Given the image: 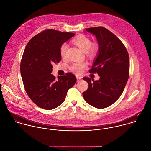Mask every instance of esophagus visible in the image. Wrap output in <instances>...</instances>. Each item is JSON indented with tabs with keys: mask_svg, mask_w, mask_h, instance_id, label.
Segmentation results:
<instances>
[{
	"mask_svg": "<svg viewBox=\"0 0 151 151\" xmlns=\"http://www.w3.org/2000/svg\"><path fill=\"white\" fill-rule=\"evenodd\" d=\"M76 79H77V82H79V81H81L82 80V78L81 76H76Z\"/></svg>",
	"mask_w": 151,
	"mask_h": 151,
	"instance_id": "obj_1",
	"label": "esophagus"
}]
</instances>
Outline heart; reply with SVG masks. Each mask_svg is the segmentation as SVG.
Masks as SVG:
<instances>
[{
	"instance_id": "obj_1",
	"label": "heart",
	"mask_w": 151,
	"mask_h": 151,
	"mask_svg": "<svg viewBox=\"0 0 151 151\" xmlns=\"http://www.w3.org/2000/svg\"><path fill=\"white\" fill-rule=\"evenodd\" d=\"M73 42L82 50L86 52L90 57H95L99 52L100 49L99 44L97 42L91 43V39L84 35H79L73 39ZM68 45L67 43H63L60 48V55L63 58L67 57ZM88 64L86 62L74 63L70 67V70L75 73H81L84 69L86 68Z\"/></svg>"
}]
</instances>
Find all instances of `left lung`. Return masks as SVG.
<instances>
[{"mask_svg":"<svg viewBox=\"0 0 151 151\" xmlns=\"http://www.w3.org/2000/svg\"><path fill=\"white\" fill-rule=\"evenodd\" d=\"M86 31L96 35L100 46L99 55L89 72L97 73L99 81L83 78L88 84L83 93L84 99L99 109L112 105L122 95L129 77V55L117 36L102 27L88 28Z\"/></svg>","mask_w":151,"mask_h":151,"instance_id":"obj_1","label":"left lung"}]
</instances>
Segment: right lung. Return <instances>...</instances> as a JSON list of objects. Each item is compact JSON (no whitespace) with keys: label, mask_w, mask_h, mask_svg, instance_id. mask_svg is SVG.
<instances>
[{"label":"right lung","mask_w":151,"mask_h":151,"mask_svg":"<svg viewBox=\"0 0 151 151\" xmlns=\"http://www.w3.org/2000/svg\"><path fill=\"white\" fill-rule=\"evenodd\" d=\"M75 34L46 29L34 36L24 51L20 71L25 90L39 107L50 110L60 106L65 99L68 90L76 82L69 72L52 75V64L60 62V46Z\"/></svg>","instance_id":"1"}]
</instances>
